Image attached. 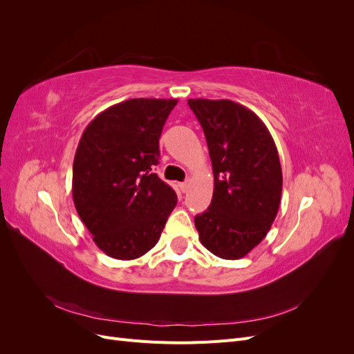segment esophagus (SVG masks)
<instances>
[{
  "mask_svg": "<svg viewBox=\"0 0 354 354\" xmlns=\"http://www.w3.org/2000/svg\"><path fill=\"white\" fill-rule=\"evenodd\" d=\"M189 186H190V183H189V180H186L185 183H180V190L183 192V194H186V192L189 190Z\"/></svg>",
  "mask_w": 354,
  "mask_h": 354,
  "instance_id": "esophagus-1",
  "label": "esophagus"
}]
</instances>
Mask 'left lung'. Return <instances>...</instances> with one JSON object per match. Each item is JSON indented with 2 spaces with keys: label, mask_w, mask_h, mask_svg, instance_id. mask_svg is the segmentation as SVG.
Here are the masks:
<instances>
[{
  "label": "left lung",
  "mask_w": 354,
  "mask_h": 354,
  "mask_svg": "<svg viewBox=\"0 0 354 354\" xmlns=\"http://www.w3.org/2000/svg\"><path fill=\"white\" fill-rule=\"evenodd\" d=\"M207 138L214 194L195 217L199 241L214 255L238 260L270 230L282 195L273 137L252 111L232 100H187Z\"/></svg>",
  "instance_id": "1"
}]
</instances>
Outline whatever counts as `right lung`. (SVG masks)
Here are the masks:
<instances>
[{
    "mask_svg": "<svg viewBox=\"0 0 354 354\" xmlns=\"http://www.w3.org/2000/svg\"><path fill=\"white\" fill-rule=\"evenodd\" d=\"M176 99H130L85 128L72 168V198L95 245L116 260L152 250L171 211L173 187L153 173L159 137Z\"/></svg>",
    "mask_w": 354,
    "mask_h": 354,
    "instance_id": "right-lung-1",
    "label": "right lung"
}]
</instances>
